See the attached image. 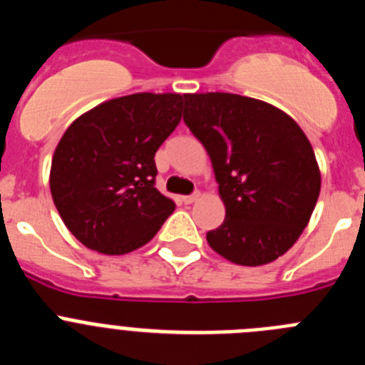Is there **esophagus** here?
<instances>
[{
    "label": "esophagus",
    "mask_w": 365,
    "mask_h": 365,
    "mask_svg": "<svg viewBox=\"0 0 365 365\" xmlns=\"http://www.w3.org/2000/svg\"><path fill=\"white\" fill-rule=\"evenodd\" d=\"M199 197H201V193L195 192V193H192V195H185V197H182V202H185V205H192V202L197 201Z\"/></svg>",
    "instance_id": "esophagus-1"
}]
</instances>
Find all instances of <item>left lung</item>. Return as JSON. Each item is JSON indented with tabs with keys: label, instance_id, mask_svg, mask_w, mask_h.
I'll return each mask as SVG.
<instances>
[{
	"label": "left lung",
	"instance_id": "1",
	"mask_svg": "<svg viewBox=\"0 0 365 365\" xmlns=\"http://www.w3.org/2000/svg\"><path fill=\"white\" fill-rule=\"evenodd\" d=\"M182 118L210 155L227 208L208 245L237 265L278 259L320 195V168L302 128L282 109L232 93L186 95Z\"/></svg>",
	"mask_w": 365,
	"mask_h": 365
}]
</instances>
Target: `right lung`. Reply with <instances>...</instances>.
Listing matches in <instances>:
<instances>
[{"label":"right lung","instance_id":"1","mask_svg":"<svg viewBox=\"0 0 365 365\" xmlns=\"http://www.w3.org/2000/svg\"><path fill=\"white\" fill-rule=\"evenodd\" d=\"M186 96L135 93L96 106L67 128L51 164V193L87 248L118 256L143 247L175 210L155 188V153L175 130Z\"/></svg>","mask_w":365,"mask_h":365}]
</instances>
